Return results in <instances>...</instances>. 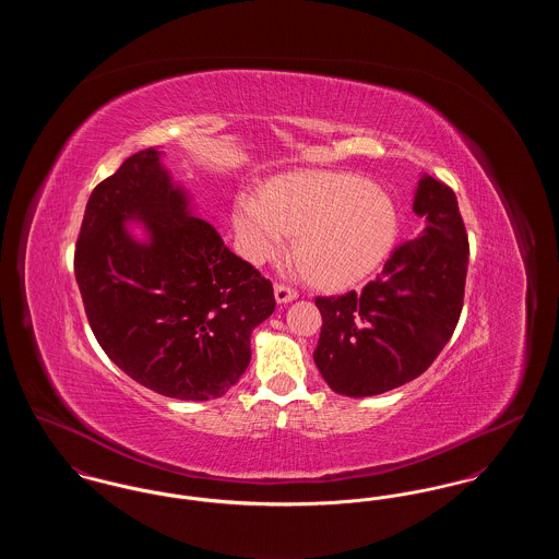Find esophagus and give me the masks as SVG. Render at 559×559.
I'll list each match as a JSON object with an SVG mask.
<instances>
[{"label": "esophagus", "instance_id": "1", "mask_svg": "<svg viewBox=\"0 0 559 559\" xmlns=\"http://www.w3.org/2000/svg\"><path fill=\"white\" fill-rule=\"evenodd\" d=\"M274 297H276V304H289L293 299H297V292L287 285H274Z\"/></svg>", "mask_w": 559, "mask_h": 559}]
</instances>
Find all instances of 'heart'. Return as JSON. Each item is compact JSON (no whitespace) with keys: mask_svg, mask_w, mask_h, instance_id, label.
I'll use <instances>...</instances> for the list:
<instances>
[{"mask_svg":"<svg viewBox=\"0 0 559 559\" xmlns=\"http://www.w3.org/2000/svg\"><path fill=\"white\" fill-rule=\"evenodd\" d=\"M249 262L283 253L287 235L301 272L322 287L369 278L399 237V210L385 188L344 171H295L272 180L262 197L240 194L233 210Z\"/></svg>","mask_w":559,"mask_h":559,"instance_id":"b5f03b06","label":"heart"}]
</instances>
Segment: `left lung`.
<instances>
[{"mask_svg":"<svg viewBox=\"0 0 559 559\" xmlns=\"http://www.w3.org/2000/svg\"><path fill=\"white\" fill-rule=\"evenodd\" d=\"M413 212L426 219L362 293L317 297L314 362L326 385L365 399L419 377L449 344L461 317L469 242L451 188L424 174Z\"/></svg>","mask_w":559,"mask_h":559,"instance_id":"1","label":"left lung"}]
</instances>
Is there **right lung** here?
Wrapping results in <instances>:
<instances>
[{
	"instance_id": "right-lung-1",
	"label": "right lung",
	"mask_w": 559,
	"mask_h": 559,
	"mask_svg": "<svg viewBox=\"0 0 559 559\" xmlns=\"http://www.w3.org/2000/svg\"><path fill=\"white\" fill-rule=\"evenodd\" d=\"M160 159L159 148L140 151L92 190L75 278L121 371L169 399H219L249 367L251 333L274 312V292L194 215Z\"/></svg>"
}]
</instances>
